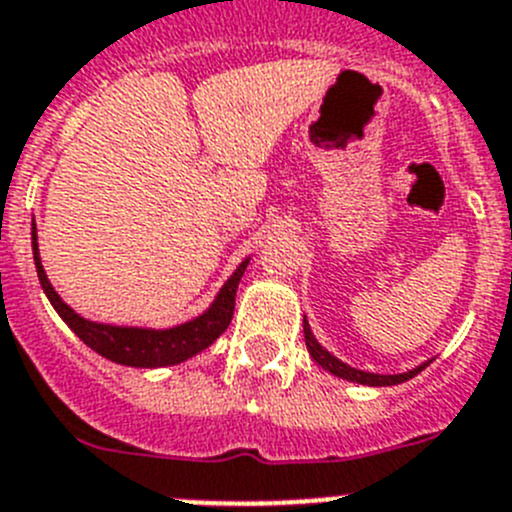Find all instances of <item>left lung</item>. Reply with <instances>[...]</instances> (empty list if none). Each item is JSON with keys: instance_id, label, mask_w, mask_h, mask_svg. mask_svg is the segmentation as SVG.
I'll use <instances>...</instances> for the list:
<instances>
[{"instance_id": "obj_1", "label": "left lung", "mask_w": 512, "mask_h": 512, "mask_svg": "<svg viewBox=\"0 0 512 512\" xmlns=\"http://www.w3.org/2000/svg\"><path fill=\"white\" fill-rule=\"evenodd\" d=\"M304 342H307V350H309V355H312L314 363L322 365L327 373L337 375V378H342V381L360 383V386H378V388H381V386H398V383L409 381V378L419 375L421 370H424L426 365L431 363V360H426V363H421V365H416V368L406 370V373H396V375H383V373H368V370H358V368H353V365L342 363V360L335 358L330 350L322 348L320 342H317V337L312 335V330H309L307 317H304Z\"/></svg>"}]
</instances>
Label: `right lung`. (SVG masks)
<instances>
[{"label": "right lung", "instance_id": "right-lung-1", "mask_svg": "<svg viewBox=\"0 0 512 512\" xmlns=\"http://www.w3.org/2000/svg\"><path fill=\"white\" fill-rule=\"evenodd\" d=\"M32 256H35V269L42 292L50 299L55 312L60 314V320L81 337L88 348L96 350L98 355H103L111 363L129 365V368H167V365L185 363V360L195 358L205 348H210L231 325L238 281H241L243 271H246L248 261H251L243 259L236 266V271L228 276V281L215 294L213 304L203 314L192 317L190 322H182V325L167 327V330H154V327H126L93 322L81 317L73 307H68L53 289L45 269H42L35 220H32Z\"/></svg>", "mask_w": 512, "mask_h": 512}]
</instances>
